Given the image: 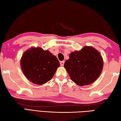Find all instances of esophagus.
Masks as SVG:
<instances>
[{
    "instance_id": "obj_1",
    "label": "esophagus",
    "mask_w": 121,
    "mask_h": 121,
    "mask_svg": "<svg viewBox=\"0 0 121 121\" xmlns=\"http://www.w3.org/2000/svg\"><path fill=\"white\" fill-rule=\"evenodd\" d=\"M60 64L61 66H63L64 65V61H61L60 62Z\"/></svg>"
}]
</instances>
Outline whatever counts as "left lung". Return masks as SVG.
Listing matches in <instances>:
<instances>
[{
  "mask_svg": "<svg viewBox=\"0 0 121 121\" xmlns=\"http://www.w3.org/2000/svg\"><path fill=\"white\" fill-rule=\"evenodd\" d=\"M103 67L101 54L91 46H85L79 51L72 52L64 64L72 81L81 86L90 85L96 81Z\"/></svg>",
  "mask_w": 121,
  "mask_h": 121,
  "instance_id": "1",
  "label": "left lung"
}]
</instances>
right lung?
I'll return each instance as SVG.
<instances>
[{"label":"right lung","instance_id":"add662e5","mask_svg":"<svg viewBox=\"0 0 121 121\" xmlns=\"http://www.w3.org/2000/svg\"><path fill=\"white\" fill-rule=\"evenodd\" d=\"M25 76L29 81L42 85L53 78L60 62L49 51L40 47H31L25 52L20 60Z\"/></svg>","mask_w":121,"mask_h":121}]
</instances>
